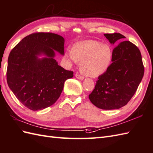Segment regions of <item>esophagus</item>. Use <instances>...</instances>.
<instances>
[{"mask_svg": "<svg viewBox=\"0 0 153 153\" xmlns=\"http://www.w3.org/2000/svg\"><path fill=\"white\" fill-rule=\"evenodd\" d=\"M75 77L77 79H79V80H84V76L80 75V74H79L78 73L75 74Z\"/></svg>", "mask_w": 153, "mask_h": 153, "instance_id": "1", "label": "esophagus"}]
</instances>
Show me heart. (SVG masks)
Returning a JSON list of instances; mask_svg holds the SVG:
<instances>
[{"mask_svg":"<svg viewBox=\"0 0 153 153\" xmlns=\"http://www.w3.org/2000/svg\"><path fill=\"white\" fill-rule=\"evenodd\" d=\"M113 56V50L108 44L91 39L76 43L73 49L68 48L65 53V58L71 64L81 61L82 71L94 78L106 71L112 62Z\"/></svg>","mask_w":153,"mask_h":153,"instance_id":"1","label":"heart"}]
</instances>
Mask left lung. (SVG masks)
Returning <instances> with one entry per match:
<instances>
[{"label": "left lung", "instance_id": "8db88e82", "mask_svg": "<svg viewBox=\"0 0 153 153\" xmlns=\"http://www.w3.org/2000/svg\"><path fill=\"white\" fill-rule=\"evenodd\" d=\"M114 45L125 37L120 33H105ZM112 64L99 76L89 99L99 108L115 110L124 106L134 95L144 74L141 53L129 41L119 43L114 50Z\"/></svg>", "mask_w": 153, "mask_h": 153}]
</instances>
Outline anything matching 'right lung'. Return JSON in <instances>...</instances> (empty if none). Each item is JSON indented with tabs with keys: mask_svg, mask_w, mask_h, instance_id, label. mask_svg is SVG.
<instances>
[{
	"mask_svg": "<svg viewBox=\"0 0 153 153\" xmlns=\"http://www.w3.org/2000/svg\"><path fill=\"white\" fill-rule=\"evenodd\" d=\"M65 39L53 33L25 37L10 52L7 82L19 101L32 110L51 106L60 96L73 72L59 65L55 51L64 55Z\"/></svg>",
	"mask_w": 153,
	"mask_h": 153,
	"instance_id": "add662e5",
	"label": "right lung"
}]
</instances>
